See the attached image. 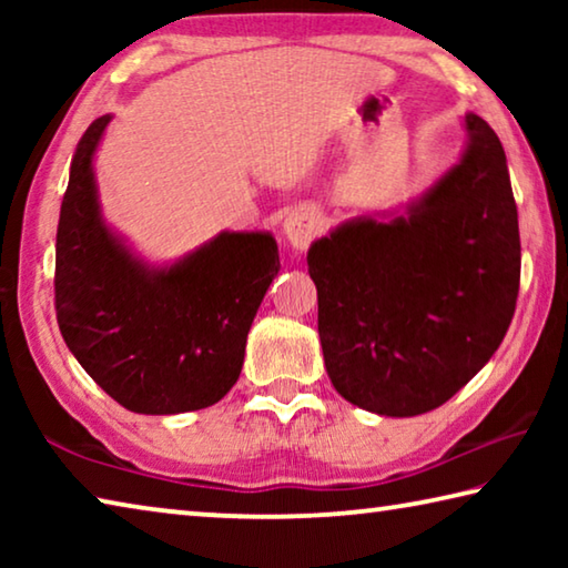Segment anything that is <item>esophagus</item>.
I'll return each instance as SVG.
<instances>
[{
    "label": "esophagus",
    "mask_w": 568,
    "mask_h": 568,
    "mask_svg": "<svg viewBox=\"0 0 568 568\" xmlns=\"http://www.w3.org/2000/svg\"><path fill=\"white\" fill-rule=\"evenodd\" d=\"M321 230V215L313 207H297L283 223V235L295 250H305Z\"/></svg>",
    "instance_id": "esophagus-1"
}]
</instances>
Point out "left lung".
<instances>
[{
	"mask_svg": "<svg viewBox=\"0 0 568 568\" xmlns=\"http://www.w3.org/2000/svg\"><path fill=\"white\" fill-rule=\"evenodd\" d=\"M466 130L458 165L406 215L351 220L307 250L325 371L378 416L444 406L514 318L521 240L506 152L478 114Z\"/></svg>",
	"mask_w": 568,
	"mask_h": 568,
	"instance_id": "8db88e82",
	"label": "left lung"
}]
</instances>
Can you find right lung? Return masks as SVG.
I'll return each mask as SVG.
<instances>
[{
	"mask_svg": "<svg viewBox=\"0 0 568 568\" xmlns=\"http://www.w3.org/2000/svg\"><path fill=\"white\" fill-rule=\"evenodd\" d=\"M110 114L82 134L57 225L54 307L67 348L134 413L172 416L235 386L245 341L281 271L271 233H220L168 267L138 261L104 225L92 158Z\"/></svg>",
	"mask_w": 568,
	"mask_h": 568,
	"instance_id": "obj_1",
	"label": "right lung"
}]
</instances>
